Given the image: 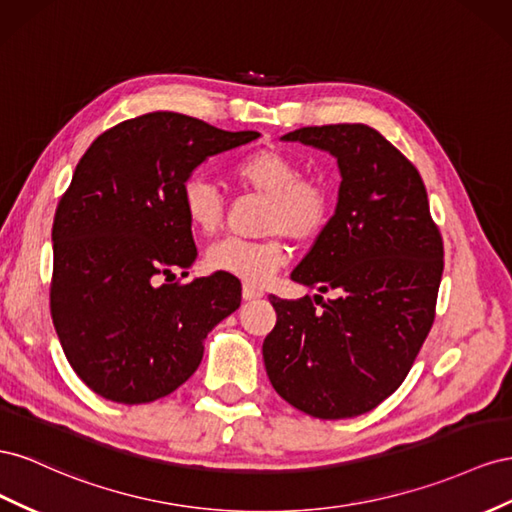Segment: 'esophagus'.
Segmentation results:
<instances>
[{
    "mask_svg": "<svg viewBox=\"0 0 512 512\" xmlns=\"http://www.w3.org/2000/svg\"><path fill=\"white\" fill-rule=\"evenodd\" d=\"M261 296H264V291H261L259 287L248 285V283L242 285V298L244 300H255V298H261Z\"/></svg>",
    "mask_w": 512,
    "mask_h": 512,
    "instance_id": "1",
    "label": "esophagus"
}]
</instances>
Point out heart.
Here are the masks:
<instances>
[{"label":"heart","instance_id":"obj_1","mask_svg":"<svg viewBox=\"0 0 512 512\" xmlns=\"http://www.w3.org/2000/svg\"><path fill=\"white\" fill-rule=\"evenodd\" d=\"M231 178L244 191L266 197L259 229L270 236L218 240L206 251V264L248 285H261L285 264L287 246L281 236L296 242L317 238L328 225L332 197L326 184L304 178L298 160L281 150L248 154L231 169ZM182 210L197 231L214 233L223 223L225 197L203 175H191L182 184Z\"/></svg>","mask_w":512,"mask_h":512}]
</instances>
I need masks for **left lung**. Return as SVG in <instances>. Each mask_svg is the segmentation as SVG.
Instances as JSON below:
<instances>
[{
    "label": "left lung",
    "mask_w": 512,
    "mask_h": 512,
    "mask_svg": "<svg viewBox=\"0 0 512 512\" xmlns=\"http://www.w3.org/2000/svg\"><path fill=\"white\" fill-rule=\"evenodd\" d=\"M326 150L341 171L337 210L291 279L337 298L270 296L264 341L274 390L324 418L371 412L410 373L435 319L444 244L418 169L364 124L306 126L281 137Z\"/></svg>",
    "instance_id": "1"
}]
</instances>
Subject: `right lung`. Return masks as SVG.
Listing matches in <instances>:
<instances>
[{
    "label": "right lung",
    "mask_w": 512,
    "mask_h": 512,
    "mask_svg": "<svg viewBox=\"0 0 512 512\" xmlns=\"http://www.w3.org/2000/svg\"><path fill=\"white\" fill-rule=\"evenodd\" d=\"M257 137L154 111L109 128L79 160L53 218L51 317L70 367L100 397H167L240 306L231 274L171 279L197 257L182 184L206 158Z\"/></svg>",
    "instance_id": "add662e5"
}]
</instances>
